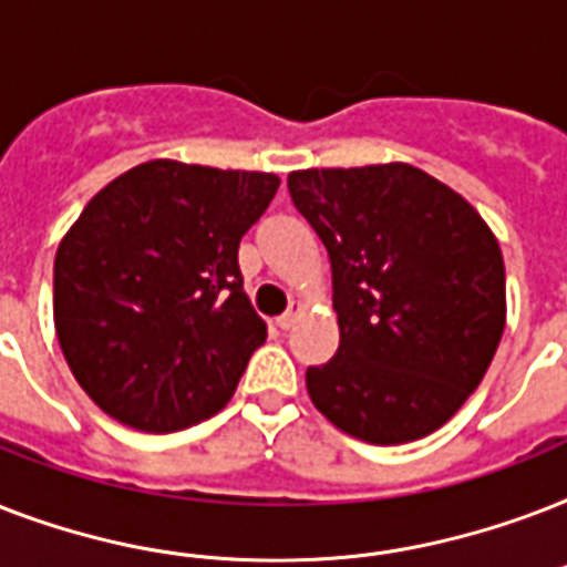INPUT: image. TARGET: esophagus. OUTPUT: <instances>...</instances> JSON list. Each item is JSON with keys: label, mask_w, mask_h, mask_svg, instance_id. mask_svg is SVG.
Instances as JSON below:
<instances>
[{"label": "esophagus", "mask_w": 567, "mask_h": 567, "mask_svg": "<svg viewBox=\"0 0 567 567\" xmlns=\"http://www.w3.org/2000/svg\"><path fill=\"white\" fill-rule=\"evenodd\" d=\"M300 315H302V302H291V309L285 311L282 318H276V327H279V329H291L293 323L300 320Z\"/></svg>", "instance_id": "esophagus-1"}]
</instances>
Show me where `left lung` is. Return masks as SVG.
I'll return each mask as SVG.
<instances>
[{"mask_svg":"<svg viewBox=\"0 0 567 567\" xmlns=\"http://www.w3.org/2000/svg\"><path fill=\"white\" fill-rule=\"evenodd\" d=\"M332 265L341 344L306 371L311 403L353 439L430 435L483 382L506 327L501 244L465 196L412 164L288 176Z\"/></svg>","mask_w":567,"mask_h":567,"instance_id":"1","label":"left lung"}]
</instances>
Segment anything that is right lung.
<instances>
[{"mask_svg": "<svg viewBox=\"0 0 567 567\" xmlns=\"http://www.w3.org/2000/svg\"><path fill=\"white\" fill-rule=\"evenodd\" d=\"M274 173L171 158L109 182L55 252L58 344L84 394L141 432H176L229 403L267 327L238 244Z\"/></svg>", "mask_w": 567, "mask_h": 567, "instance_id": "obj_1", "label": "right lung"}]
</instances>
